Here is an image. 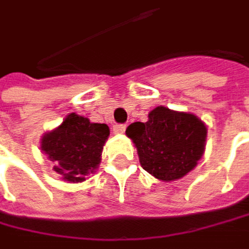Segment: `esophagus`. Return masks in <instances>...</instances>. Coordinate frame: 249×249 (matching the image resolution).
<instances>
[{"label": "esophagus", "mask_w": 249, "mask_h": 249, "mask_svg": "<svg viewBox=\"0 0 249 249\" xmlns=\"http://www.w3.org/2000/svg\"><path fill=\"white\" fill-rule=\"evenodd\" d=\"M126 130V124H123V123H117L113 126V132L115 133H123Z\"/></svg>", "instance_id": "34e87169"}]
</instances>
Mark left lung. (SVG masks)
Segmentation results:
<instances>
[{
	"mask_svg": "<svg viewBox=\"0 0 249 249\" xmlns=\"http://www.w3.org/2000/svg\"><path fill=\"white\" fill-rule=\"evenodd\" d=\"M126 134L133 140L142 167L159 180L181 178L204 151L207 127L194 115L159 106L147 122H134Z\"/></svg>",
	"mask_w": 249,
	"mask_h": 249,
	"instance_id": "obj_1",
	"label": "left lung"
}]
</instances>
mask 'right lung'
Wrapping results in <instances>:
<instances>
[{
	"label": "right lung",
	"mask_w": 249,
	"mask_h": 249,
	"mask_svg": "<svg viewBox=\"0 0 249 249\" xmlns=\"http://www.w3.org/2000/svg\"><path fill=\"white\" fill-rule=\"evenodd\" d=\"M109 133L107 124L90 123L83 116L71 113L58 129L45 134L41 149L55 163L53 170L58 174L79 183L98 167Z\"/></svg>",
	"instance_id": "add662e5"
}]
</instances>
